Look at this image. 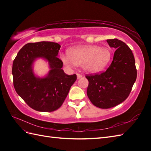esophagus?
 I'll return each mask as SVG.
<instances>
[{
	"instance_id": "esophagus-1",
	"label": "esophagus",
	"mask_w": 151,
	"mask_h": 151,
	"mask_svg": "<svg viewBox=\"0 0 151 151\" xmlns=\"http://www.w3.org/2000/svg\"><path fill=\"white\" fill-rule=\"evenodd\" d=\"M76 75H77V78H78V79L82 78V76H83V75H81V74H80V73H77V74H76Z\"/></svg>"
}]
</instances>
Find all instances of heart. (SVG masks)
<instances>
[{
    "label": "heart",
    "instance_id": "obj_1",
    "mask_svg": "<svg viewBox=\"0 0 151 151\" xmlns=\"http://www.w3.org/2000/svg\"><path fill=\"white\" fill-rule=\"evenodd\" d=\"M69 56L61 54L60 58L66 65L82 66L86 71H101L106 66L111 59V52L108 48L97 45L80 46L70 49Z\"/></svg>",
    "mask_w": 151,
    "mask_h": 151
}]
</instances>
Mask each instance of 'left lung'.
Segmentation results:
<instances>
[{"label":"left lung","mask_w":151,"mask_h":151,"mask_svg":"<svg viewBox=\"0 0 151 151\" xmlns=\"http://www.w3.org/2000/svg\"><path fill=\"white\" fill-rule=\"evenodd\" d=\"M106 41L116 49L111 63L104 72L86 75L89 81L88 97L102 109L115 107L126 100L137 78L135 59L129 46L117 39Z\"/></svg>","instance_id":"obj_1"}]
</instances>
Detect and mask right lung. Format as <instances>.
Returning <instances> with one entry per match:
<instances>
[{
    "mask_svg": "<svg viewBox=\"0 0 151 151\" xmlns=\"http://www.w3.org/2000/svg\"><path fill=\"white\" fill-rule=\"evenodd\" d=\"M60 47L58 43L50 41L27 43L13 62L15 91L36 111L51 112L60 108L77 78L76 74L67 75L62 69L63 62L57 57ZM37 57H43L50 62L51 70L45 78H37L32 72L31 65Z\"/></svg>",
    "mask_w": 151,
    "mask_h": 151,
    "instance_id": "obj_1",
    "label": "right lung"
}]
</instances>
